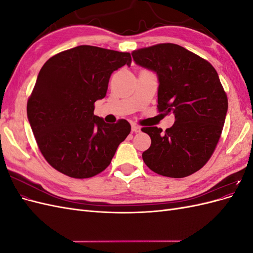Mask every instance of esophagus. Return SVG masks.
I'll list each match as a JSON object with an SVG mask.
<instances>
[{"instance_id":"34e87169","label":"esophagus","mask_w":253,"mask_h":253,"mask_svg":"<svg viewBox=\"0 0 253 253\" xmlns=\"http://www.w3.org/2000/svg\"><path fill=\"white\" fill-rule=\"evenodd\" d=\"M132 131H133L134 133H140V132H141V128H140V126H138L133 125V126H132Z\"/></svg>"}]
</instances>
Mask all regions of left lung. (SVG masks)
<instances>
[{"label": "left lung", "instance_id": "8db88e82", "mask_svg": "<svg viewBox=\"0 0 253 253\" xmlns=\"http://www.w3.org/2000/svg\"><path fill=\"white\" fill-rule=\"evenodd\" d=\"M132 57L137 65L156 74L157 108L175 117L166 132L157 126L141 128L152 141L142 153L144 164L167 177L195 173L213 154L228 111V99L215 68L172 43L134 50Z\"/></svg>", "mask_w": 253, "mask_h": 253}]
</instances>
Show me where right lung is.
I'll return each instance as SVG.
<instances>
[{
	"instance_id": "add662e5",
	"label": "right lung",
	"mask_w": 253,
	"mask_h": 253,
	"mask_svg": "<svg viewBox=\"0 0 253 253\" xmlns=\"http://www.w3.org/2000/svg\"><path fill=\"white\" fill-rule=\"evenodd\" d=\"M128 52L80 45L48 59L27 102V118L47 163L74 178L105 170L131 132L125 119L106 124L94 115L114 71L131 64Z\"/></svg>"
}]
</instances>
